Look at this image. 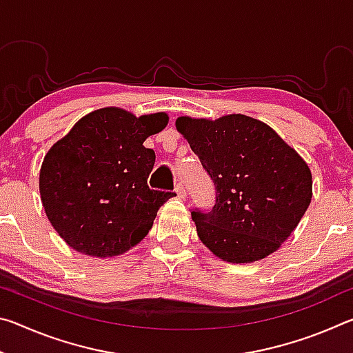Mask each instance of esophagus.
Here are the masks:
<instances>
[{
	"instance_id": "obj_1",
	"label": "esophagus",
	"mask_w": 353,
	"mask_h": 353,
	"mask_svg": "<svg viewBox=\"0 0 353 353\" xmlns=\"http://www.w3.org/2000/svg\"><path fill=\"white\" fill-rule=\"evenodd\" d=\"M176 194H177L179 199H185V198H187V191H185L182 183H177V185H176Z\"/></svg>"
}]
</instances>
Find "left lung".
Listing matches in <instances>:
<instances>
[{"label":"left lung","instance_id":"1","mask_svg":"<svg viewBox=\"0 0 353 353\" xmlns=\"http://www.w3.org/2000/svg\"><path fill=\"white\" fill-rule=\"evenodd\" d=\"M216 190L213 210L191 212L199 240L219 260L254 263L282 246L312 202V171L266 123L241 113L179 117Z\"/></svg>","mask_w":353,"mask_h":353}]
</instances>
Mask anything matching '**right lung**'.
Returning <instances> with one entry per match:
<instances>
[{"instance_id": "1", "label": "right lung", "mask_w": 353, "mask_h": 353, "mask_svg": "<svg viewBox=\"0 0 353 353\" xmlns=\"http://www.w3.org/2000/svg\"><path fill=\"white\" fill-rule=\"evenodd\" d=\"M168 121L165 112L135 117L104 107L82 117L46 152L40 199L71 249L107 259L128 252L148 235L159 208L174 193L148 187L155 152L143 143Z\"/></svg>"}]
</instances>
